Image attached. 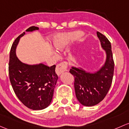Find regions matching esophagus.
Listing matches in <instances>:
<instances>
[{"instance_id": "34e87169", "label": "esophagus", "mask_w": 129, "mask_h": 129, "mask_svg": "<svg viewBox=\"0 0 129 129\" xmlns=\"http://www.w3.org/2000/svg\"><path fill=\"white\" fill-rule=\"evenodd\" d=\"M67 63L66 62H61L57 65L56 68H55V72H56L57 75H60L61 74L66 71L67 70Z\"/></svg>"}]
</instances>
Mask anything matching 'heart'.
Returning <instances> with one entry per match:
<instances>
[{"label":"heart","mask_w":129,"mask_h":129,"mask_svg":"<svg viewBox=\"0 0 129 129\" xmlns=\"http://www.w3.org/2000/svg\"><path fill=\"white\" fill-rule=\"evenodd\" d=\"M81 31H74L67 33H61L54 36L52 40L54 47L58 51H62L67 47L73 41L82 36Z\"/></svg>","instance_id":"b5f03b06"}]
</instances>
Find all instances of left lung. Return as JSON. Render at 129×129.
<instances>
[{
  "label": "left lung",
  "instance_id": "left-lung-1",
  "mask_svg": "<svg viewBox=\"0 0 129 129\" xmlns=\"http://www.w3.org/2000/svg\"><path fill=\"white\" fill-rule=\"evenodd\" d=\"M96 33L101 47L106 54L104 66L94 73L87 72L83 69L74 67L70 70L75 79L76 97L85 106H93L103 100L110 89L114 75V62L111 43L101 33L97 31Z\"/></svg>",
  "mask_w": 129,
  "mask_h": 129
}]
</instances>
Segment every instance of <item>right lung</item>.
Segmentation results:
<instances>
[{
  "mask_svg": "<svg viewBox=\"0 0 129 129\" xmlns=\"http://www.w3.org/2000/svg\"><path fill=\"white\" fill-rule=\"evenodd\" d=\"M39 29L31 26L26 31ZM18 36L12 44L10 52L9 73L10 81L15 93L24 105L33 110L47 108L52 101L54 88L58 77L55 66L48 67L43 63L28 65L23 63L16 55V48L20 38Z\"/></svg>",
  "mask_w": 129,
  "mask_h": 129,
  "instance_id": "right-lung-1",
  "label": "right lung"
}]
</instances>
